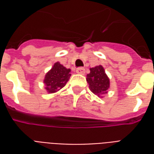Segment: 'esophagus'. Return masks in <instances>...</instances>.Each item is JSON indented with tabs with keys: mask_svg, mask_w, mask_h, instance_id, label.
Returning a JSON list of instances; mask_svg holds the SVG:
<instances>
[{
	"mask_svg": "<svg viewBox=\"0 0 154 154\" xmlns=\"http://www.w3.org/2000/svg\"><path fill=\"white\" fill-rule=\"evenodd\" d=\"M76 72H77V73L83 75L86 71H85V68H84V67H78L77 70H76Z\"/></svg>",
	"mask_w": 154,
	"mask_h": 154,
	"instance_id": "34e87169",
	"label": "esophagus"
}]
</instances>
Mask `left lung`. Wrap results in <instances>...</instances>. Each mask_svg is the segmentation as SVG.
Here are the masks:
<instances>
[{
    "instance_id": "1",
    "label": "left lung",
    "mask_w": 154,
    "mask_h": 154,
    "mask_svg": "<svg viewBox=\"0 0 154 154\" xmlns=\"http://www.w3.org/2000/svg\"><path fill=\"white\" fill-rule=\"evenodd\" d=\"M87 81L91 92L99 97H103L102 96L108 92L110 79L101 65L90 68V73L87 75Z\"/></svg>"
}]
</instances>
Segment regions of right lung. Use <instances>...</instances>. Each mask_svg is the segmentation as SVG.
<instances>
[{"label":"right lung","instance_id":"obj_1","mask_svg":"<svg viewBox=\"0 0 154 154\" xmlns=\"http://www.w3.org/2000/svg\"><path fill=\"white\" fill-rule=\"evenodd\" d=\"M70 77L71 69H67L59 62H57L45 75L44 80L46 86L45 89L48 93H54L66 85Z\"/></svg>","mask_w":154,"mask_h":154}]
</instances>
